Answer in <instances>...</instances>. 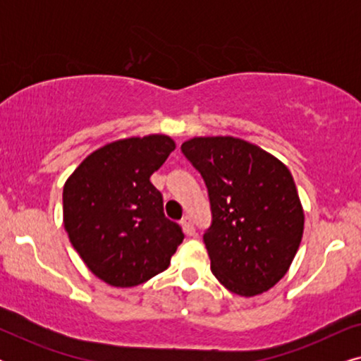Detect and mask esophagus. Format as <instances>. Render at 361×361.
Listing matches in <instances>:
<instances>
[{"mask_svg":"<svg viewBox=\"0 0 361 361\" xmlns=\"http://www.w3.org/2000/svg\"><path fill=\"white\" fill-rule=\"evenodd\" d=\"M180 225H182V230H184L185 235H189V236L195 235V228H194V225H192L190 216H184V219L180 220Z\"/></svg>","mask_w":361,"mask_h":361,"instance_id":"1","label":"esophagus"}]
</instances>
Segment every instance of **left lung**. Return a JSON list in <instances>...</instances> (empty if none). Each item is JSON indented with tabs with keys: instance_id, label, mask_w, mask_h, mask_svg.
I'll return each instance as SVG.
<instances>
[{
	"instance_id": "1",
	"label": "left lung",
	"mask_w": 361,
	"mask_h": 361,
	"mask_svg": "<svg viewBox=\"0 0 361 361\" xmlns=\"http://www.w3.org/2000/svg\"><path fill=\"white\" fill-rule=\"evenodd\" d=\"M204 177L212 226L204 235L212 273L243 298L284 278L304 233V209L288 166L235 136H195L180 146Z\"/></svg>"
}]
</instances>
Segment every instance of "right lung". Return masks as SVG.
<instances>
[{
  "label": "right lung",
  "instance_id": "right-lung-1",
  "mask_svg": "<svg viewBox=\"0 0 361 361\" xmlns=\"http://www.w3.org/2000/svg\"><path fill=\"white\" fill-rule=\"evenodd\" d=\"M174 149L167 135L111 141L88 154L63 184V228L87 268L106 284L146 283L169 268L184 240L151 184Z\"/></svg>",
  "mask_w": 361,
  "mask_h": 361
}]
</instances>
